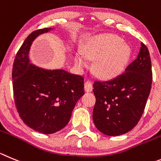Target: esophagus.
Listing matches in <instances>:
<instances>
[{"mask_svg":"<svg viewBox=\"0 0 161 161\" xmlns=\"http://www.w3.org/2000/svg\"><path fill=\"white\" fill-rule=\"evenodd\" d=\"M84 89L86 92H91L93 90V84L91 81H86L84 84Z\"/></svg>","mask_w":161,"mask_h":161,"instance_id":"esophagus-1","label":"esophagus"}]
</instances>
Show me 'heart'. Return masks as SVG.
Returning <instances> with one entry per match:
<instances>
[{
    "instance_id": "heart-1",
    "label": "heart",
    "mask_w": 161,
    "mask_h": 161,
    "mask_svg": "<svg viewBox=\"0 0 161 161\" xmlns=\"http://www.w3.org/2000/svg\"><path fill=\"white\" fill-rule=\"evenodd\" d=\"M82 54L75 57L79 68L88 66V59L95 60L94 71L103 78H113L119 75L130 57V48L122 40L112 34H104L94 37L82 46Z\"/></svg>"
}]
</instances>
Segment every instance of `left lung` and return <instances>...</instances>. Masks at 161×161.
Listing matches in <instances>:
<instances>
[{"instance_id": "1", "label": "left lung", "mask_w": 161, "mask_h": 161, "mask_svg": "<svg viewBox=\"0 0 161 161\" xmlns=\"http://www.w3.org/2000/svg\"><path fill=\"white\" fill-rule=\"evenodd\" d=\"M137 57L119 75L108 81H95L93 121L108 136L128 133L140 121L153 82L149 52L143 43Z\"/></svg>"}]
</instances>
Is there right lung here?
Returning <instances> with one entry per match:
<instances>
[{
	"label": "right lung",
	"instance_id": "right-lung-1",
	"mask_svg": "<svg viewBox=\"0 0 161 161\" xmlns=\"http://www.w3.org/2000/svg\"><path fill=\"white\" fill-rule=\"evenodd\" d=\"M51 29H38L27 37L16 53L12 72L19 117L30 128L44 134L64 128L78 100L85 94L81 75L64 70H45L29 63L28 52L33 40Z\"/></svg>",
	"mask_w": 161,
	"mask_h": 161
}]
</instances>
